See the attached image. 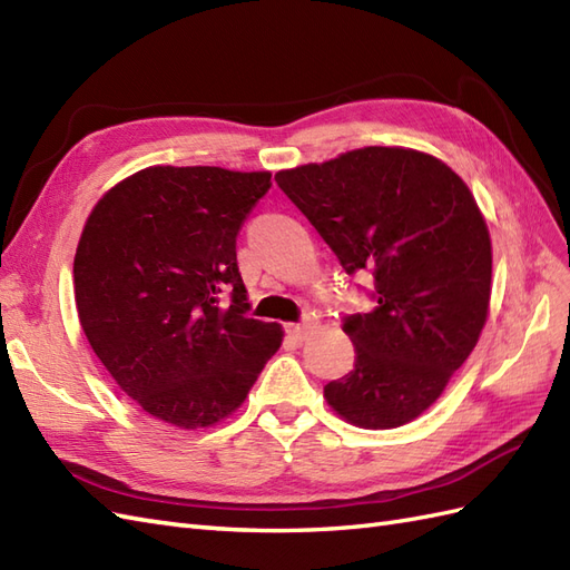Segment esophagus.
<instances>
[{
    "label": "esophagus",
    "mask_w": 570,
    "mask_h": 570,
    "mask_svg": "<svg viewBox=\"0 0 570 570\" xmlns=\"http://www.w3.org/2000/svg\"><path fill=\"white\" fill-rule=\"evenodd\" d=\"M312 328H314V323H289L287 335L292 337V341L302 343V341H306V335L312 333Z\"/></svg>",
    "instance_id": "obj_1"
}]
</instances>
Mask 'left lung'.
Segmentation results:
<instances>
[{
	"label": "left lung",
	"mask_w": 570,
	"mask_h": 570,
	"mask_svg": "<svg viewBox=\"0 0 570 570\" xmlns=\"http://www.w3.org/2000/svg\"><path fill=\"white\" fill-rule=\"evenodd\" d=\"M355 275L372 271L376 306L343 331L355 368L326 383L350 424L395 429L436 403L489 314L491 239L468 184L412 148L368 146L275 175Z\"/></svg>",
	"instance_id": "obj_1"
}]
</instances>
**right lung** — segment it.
<instances>
[{
  "mask_svg": "<svg viewBox=\"0 0 570 570\" xmlns=\"http://www.w3.org/2000/svg\"><path fill=\"white\" fill-rule=\"evenodd\" d=\"M268 189L271 173L158 165L90 210L76 309L98 360L150 417L179 429L225 420L278 352L283 326L247 316L237 266L239 229Z\"/></svg>",
  "mask_w": 570,
  "mask_h": 570,
  "instance_id": "obj_1",
  "label": "right lung"
}]
</instances>
